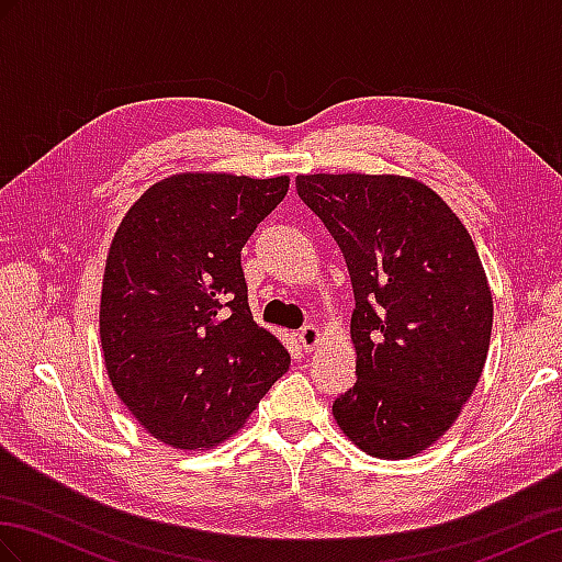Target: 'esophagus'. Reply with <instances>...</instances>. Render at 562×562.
<instances>
[{
  "instance_id": "34e87169",
  "label": "esophagus",
  "mask_w": 562,
  "mask_h": 562,
  "mask_svg": "<svg viewBox=\"0 0 562 562\" xmlns=\"http://www.w3.org/2000/svg\"><path fill=\"white\" fill-rule=\"evenodd\" d=\"M318 341H321V329L315 325H306L299 329V344L304 347V351H313L318 347Z\"/></svg>"
}]
</instances>
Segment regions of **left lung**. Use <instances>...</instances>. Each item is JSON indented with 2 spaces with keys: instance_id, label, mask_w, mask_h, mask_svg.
Returning a JSON list of instances; mask_svg holds the SVG:
<instances>
[{
  "instance_id": "1",
  "label": "left lung",
  "mask_w": 562,
  "mask_h": 562,
  "mask_svg": "<svg viewBox=\"0 0 562 562\" xmlns=\"http://www.w3.org/2000/svg\"><path fill=\"white\" fill-rule=\"evenodd\" d=\"M296 192L335 237L356 308V384L335 398L339 429L375 458H411L472 396L492 339L494 301L458 215L404 176H296Z\"/></svg>"
}]
</instances>
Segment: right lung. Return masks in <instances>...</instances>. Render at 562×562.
I'll return each mask as SVG.
<instances>
[{"instance_id":"obj_1","label":"right lung","mask_w":562,"mask_h":562,"mask_svg":"<svg viewBox=\"0 0 562 562\" xmlns=\"http://www.w3.org/2000/svg\"><path fill=\"white\" fill-rule=\"evenodd\" d=\"M290 178L182 172L156 182L111 241L99 337L137 423L176 449H209L249 418L290 368L254 323L241 247Z\"/></svg>"}]
</instances>
